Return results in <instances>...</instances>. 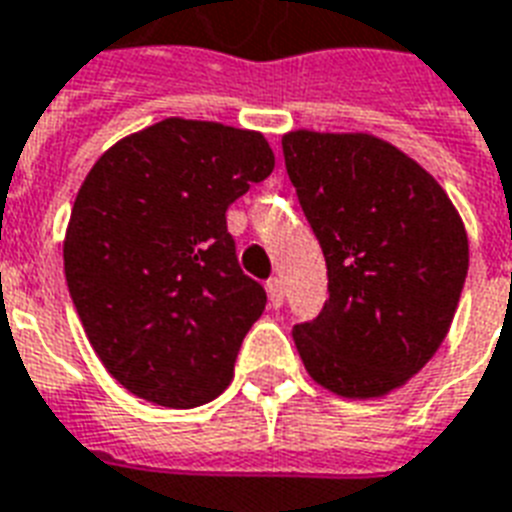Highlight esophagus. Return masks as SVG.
I'll use <instances>...</instances> for the list:
<instances>
[{
  "mask_svg": "<svg viewBox=\"0 0 512 512\" xmlns=\"http://www.w3.org/2000/svg\"><path fill=\"white\" fill-rule=\"evenodd\" d=\"M267 296H269V307H275V310H280V307H283L285 291H283V280H280V277H272V280H267Z\"/></svg>",
  "mask_w": 512,
  "mask_h": 512,
  "instance_id": "obj_1",
  "label": "esophagus"
}]
</instances>
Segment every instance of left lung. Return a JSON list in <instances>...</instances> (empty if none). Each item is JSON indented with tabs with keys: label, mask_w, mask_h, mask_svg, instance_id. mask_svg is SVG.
<instances>
[{
	"label": "left lung",
	"mask_w": 512,
	"mask_h": 512,
	"mask_svg": "<svg viewBox=\"0 0 512 512\" xmlns=\"http://www.w3.org/2000/svg\"><path fill=\"white\" fill-rule=\"evenodd\" d=\"M285 170L320 240L328 301L293 326L307 374L339 398H384L433 358L467 277V232L443 186L371 133L291 130Z\"/></svg>",
	"instance_id": "left-lung-1"
}]
</instances>
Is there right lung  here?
I'll use <instances>...</instances> for the list:
<instances>
[{"mask_svg": "<svg viewBox=\"0 0 512 512\" xmlns=\"http://www.w3.org/2000/svg\"><path fill=\"white\" fill-rule=\"evenodd\" d=\"M275 168L267 138L168 117L109 146L79 186L63 269L95 355L136 398L227 390L267 293L237 264L227 208Z\"/></svg>", "mask_w": 512, "mask_h": 512, "instance_id": "add662e5", "label": "right lung"}]
</instances>
